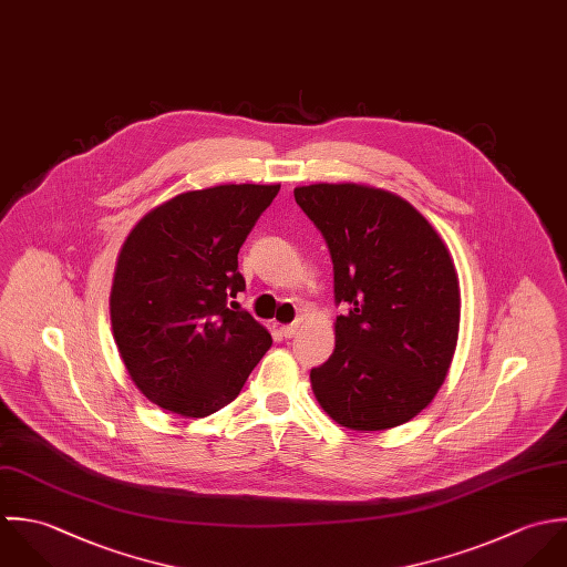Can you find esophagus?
<instances>
[{
  "mask_svg": "<svg viewBox=\"0 0 567 567\" xmlns=\"http://www.w3.org/2000/svg\"><path fill=\"white\" fill-rule=\"evenodd\" d=\"M298 331H300V322H291V324L282 327V336L285 338H293V336H298Z\"/></svg>",
  "mask_w": 567,
  "mask_h": 567,
  "instance_id": "1",
  "label": "esophagus"
}]
</instances>
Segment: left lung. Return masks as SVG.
<instances>
[{"mask_svg": "<svg viewBox=\"0 0 567 567\" xmlns=\"http://www.w3.org/2000/svg\"><path fill=\"white\" fill-rule=\"evenodd\" d=\"M333 258L336 350L311 370L341 427L381 432L425 410L447 379L460 331V282L439 231L403 197L368 184L293 190Z\"/></svg>", "mask_w": 567, "mask_h": 567, "instance_id": "8db88e82", "label": "left lung"}]
</instances>
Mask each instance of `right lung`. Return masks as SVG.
I'll list each match as a JSON object with an SVG mask.
<instances>
[{
  "label": "right lung",
  "instance_id": "1",
  "mask_svg": "<svg viewBox=\"0 0 567 567\" xmlns=\"http://www.w3.org/2000/svg\"><path fill=\"white\" fill-rule=\"evenodd\" d=\"M280 184L182 193L128 231L110 296L120 359L137 390L184 419L231 403L271 346L269 331L227 309L245 289L238 249Z\"/></svg>",
  "mask_w": 567,
  "mask_h": 567
}]
</instances>
